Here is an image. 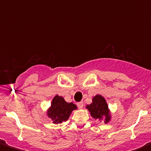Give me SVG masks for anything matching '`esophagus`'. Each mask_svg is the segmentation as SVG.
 I'll list each match as a JSON object with an SVG mask.
<instances>
[{"instance_id":"esophagus-1","label":"esophagus","mask_w":151,"mask_h":151,"mask_svg":"<svg viewBox=\"0 0 151 151\" xmlns=\"http://www.w3.org/2000/svg\"><path fill=\"white\" fill-rule=\"evenodd\" d=\"M83 102L82 101H80V102L77 103V106H78V109H82L83 108Z\"/></svg>"}]
</instances>
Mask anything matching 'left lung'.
Wrapping results in <instances>:
<instances>
[{
	"label": "left lung",
	"instance_id": "8db88e82",
	"mask_svg": "<svg viewBox=\"0 0 151 151\" xmlns=\"http://www.w3.org/2000/svg\"><path fill=\"white\" fill-rule=\"evenodd\" d=\"M90 112L92 118L104 122L105 124L110 122L111 114L106 100L102 95H96L92 98V102L86 107Z\"/></svg>",
	"mask_w": 151,
	"mask_h": 151
}]
</instances>
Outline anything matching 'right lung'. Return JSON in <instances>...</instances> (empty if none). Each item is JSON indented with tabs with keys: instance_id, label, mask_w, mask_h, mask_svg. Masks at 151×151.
Segmentation results:
<instances>
[{
	"instance_id": "1",
	"label": "right lung",
	"mask_w": 151,
	"mask_h": 151,
	"mask_svg": "<svg viewBox=\"0 0 151 151\" xmlns=\"http://www.w3.org/2000/svg\"><path fill=\"white\" fill-rule=\"evenodd\" d=\"M77 106L73 102H66L60 95H55L51 101V105L46 111V116L55 124H61L69 119L73 111L76 110Z\"/></svg>"
}]
</instances>
